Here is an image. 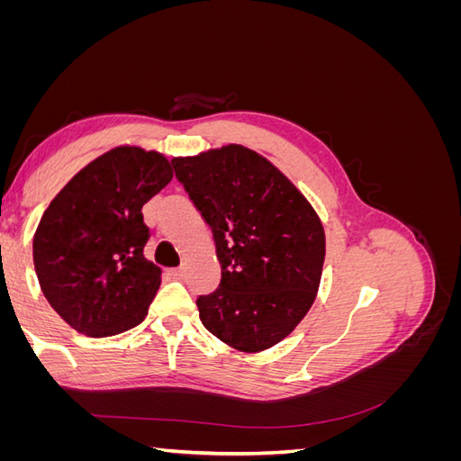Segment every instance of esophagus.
Instances as JSON below:
<instances>
[{
    "instance_id": "34e87169",
    "label": "esophagus",
    "mask_w": 461,
    "mask_h": 461,
    "mask_svg": "<svg viewBox=\"0 0 461 461\" xmlns=\"http://www.w3.org/2000/svg\"><path fill=\"white\" fill-rule=\"evenodd\" d=\"M167 275H169L171 278H183V276H185V269H183V267L169 269V271H167Z\"/></svg>"
}]
</instances>
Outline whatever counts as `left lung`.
Listing matches in <instances>:
<instances>
[{
  "instance_id": "obj_1",
  "label": "left lung",
  "mask_w": 461,
  "mask_h": 461,
  "mask_svg": "<svg viewBox=\"0 0 461 461\" xmlns=\"http://www.w3.org/2000/svg\"><path fill=\"white\" fill-rule=\"evenodd\" d=\"M176 178L213 230L221 285L198 298L203 327L240 352L286 339L315 302L325 230L303 194L240 144L175 158Z\"/></svg>"
}]
</instances>
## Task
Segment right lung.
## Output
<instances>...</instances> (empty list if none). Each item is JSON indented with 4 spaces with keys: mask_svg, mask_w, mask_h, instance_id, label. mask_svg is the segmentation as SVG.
I'll return each instance as SVG.
<instances>
[{
    "mask_svg": "<svg viewBox=\"0 0 461 461\" xmlns=\"http://www.w3.org/2000/svg\"><path fill=\"white\" fill-rule=\"evenodd\" d=\"M171 178L163 153L117 146L68 180L41 215L32 242L38 283L80 334L113 337L146 319L161 269L144 258L142 205Z\"/></svg>",
    "mask_w": 461,
    "mask_h": 461,
    "instance_id": "right-lung-1",
    "label": "right lung"
}]
</instances>
